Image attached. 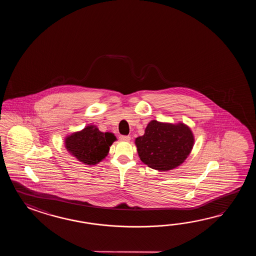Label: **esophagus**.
Segmentation results:
<instances>
[{
	"label": "esophagus",
	"instance_id": "1",
	"mask_svg": "<svg viewBox=\"0 0 256 256\" xmlns=\"http://www.w3.org/2000/svg\"><path fill=\"white\" fill-rule=\"evenodd\" d=\"M120 139L122 141H130V137L129 136H120Z\"/></svg>",
	"mask_w": 256,
	"mask_h": 256
}]
</instances>
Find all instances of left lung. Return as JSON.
Returning <instances> with one entry per match:
<instances>
[{
  "label": "left lung",
  "mask_w": 256,
  "mask_h": 256,
  "mask_svg": "<svg viewBox=\"0 0 256 256\" xmlns=\"http://www.w3.org/2000/svg\"><path fill=\"white\" fill-rule=\"evenodd\" d=\"M142 162L156 170H170L183 163L191 152L194 136L183 124H171L152 120L144 134L136 138Z\"/></svg>",
  "instance_id": "1"
}]
</instances>
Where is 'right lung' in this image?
Returning a JSON list of instances; mask_svg holds the SVG:
<instances>
[{"label": "right lung", "mask_w": 256, "mask_h": 256, "mask_svg": "<svg viewBox=\"0 0 256 256\" xmlns=\"http://www.w3.org/2000/svg\"><path fill=\"white\" fill-rule=\"evenodd\" d=\"M116 140L112 132H100L95 126H87L80 132L66 137L68 151L82 163L95 164L100 162Z\"/></svg>", "instance_id": "right-lung-1"}]
</instances>
